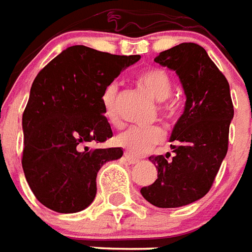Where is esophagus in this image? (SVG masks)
<instances>
[{"instance_id":"34e87169","label":"esophagus","mask_w":252,"mask_h":252,"mask_svg":"<svg viewBox=\"0 0 252 252\" xmlns=\"http://www.w3.org/2000/svg\"><path fill=\"white\" fill-rule=\"evenodd\" d=\"M124 158H126V160L128 161L129 164H136V163H139V159H136V158H133L132 155L129 154H126L124 155Z\"/></svg>"}]
</instances>
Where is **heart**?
Wrapping results in <instances>:
<instances>
[{"mask_svg": "<svg viewBox=\"0 0 252 252\" xmlns=\"http://www.w3.org/2000/svg\"><path fill=\"white\" fill-rule=\"evenodd\" d=\"M136 80L156 101H163L160 104V111L164 116L172 117L175 113V105L173 102L165 101L172 92V81L169 74L160 68H147L136 74ZM117 92L119 89L116 84H109L102 91V111H104V116L109 123L117 121ZM164 137H165V132L163 128L158 126H133L120 132L115 137V141L128 154L140 156L150 152L155 145L160 144L164 140Z\"/></svg>", "mask_w": 252, "mask_h": 252, "instance_id": "heart-1", "label": "heart"}]
</instances>
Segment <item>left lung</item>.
I'll return each instance as SVG.
<instances>
[{
    "label": "left lung",
    "mask_w": 252,
    "mask_h": 252,
    "mask_svg": "<svg viewBox=\"0 0 252 252\" xmlns=\"http://www.w3.org/2000/svg\"><path fill=\"white\" fill-rule=\"evenodd\" d=\"M155 61L176 72L187 100L171 133L175 156L171 160V155L151 156L158 179L140 192L154 206L175 208L210 191L228 150L234 105L228 81L200 45L179 44Z\"/></svg>",
    "instance_id": "left-lung-1"
}]
</instances>
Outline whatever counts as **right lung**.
Wrapping results in <instances>:
<instances>
[{"label":"right lung","instance_id":"right-lung-1","mask_svg":"<svg viewBox=\"0 0 252 252\" xmlns=\"http://www.w3.org/2000/svg\"><path fill=\"white\" fill-rule=\"evenodd\" d=\"M140 56L69 46L41 69L22 115V168L37 200L60 214L83 211L96 196L98 169L121 148L89 150L112 137L101 94Z\"/></svg>","mask_w":252,"mask_h":252}]
</instances>
